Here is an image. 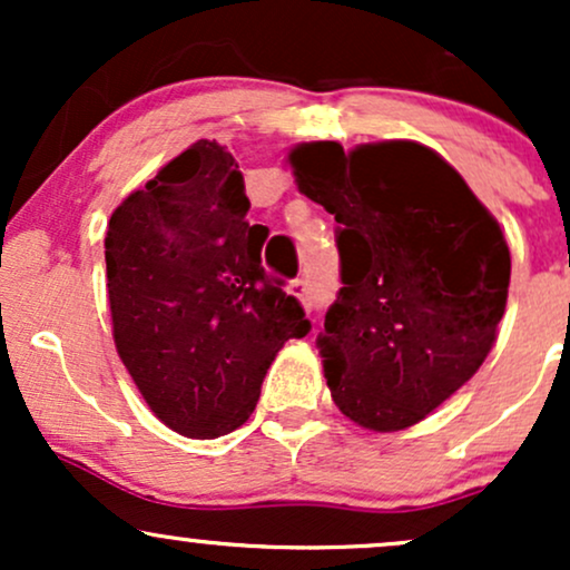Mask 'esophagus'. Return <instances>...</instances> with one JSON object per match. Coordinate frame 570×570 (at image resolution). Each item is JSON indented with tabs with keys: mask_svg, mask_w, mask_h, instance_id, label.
Segmentation results:
<instances>
[{
	"mask_svg": "<svg viewBox=\"0 0 570 570\" xmlns=\"http://www.w3.org/2000/svg\"><path fill=\"white\" fill-rule=\"evenodd\" d=\"M289 294H294V297H297L299 303H303L305 307H311V289H307V284H305L303 278L292 281V284H289Z\"/></svg>",
	"mask_w": 570,
	"mask_h": 570,
	"instance_id": "34e87169",
	"label": "esophagus"
}]
</instances>
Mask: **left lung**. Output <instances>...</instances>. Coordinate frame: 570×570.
I'll return each mask as SVG.
<instances>
[{
  "mask_svg": "<svg viewBox=\"0 0 570 570\" xmlns=\"http://www.w3.org/2000/svg\"><path fill=\"white\" fill-rule=\"evenodd\" d=\"M286 160L340 225L343 289L316 340L332 402L377 434L415 426L499 335L512 276L499 219L426 144L307 141Z\"/></svg>",
  "mask_w": 570,
  "mask_h": 570,
  "instance_id": "1",
  "label": "left lung"
}]
</instances>
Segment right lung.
Returning a JSON list of instances; mask_svg holds the SVG:
<instances>
[{
	"mask_svg": "<svg viewBox=\"0 0 570 570\" xmlns=\"http://www.w3.org/2000/svg\"><path fill=\"white\" fill-rule=\"evenodd\" d=\"M238 163L198 139L134 189L107 225L115 348L160 423L189 440L244 426L263 377L311 322L263 267Z\"/></svg>",
	"mask_w": 570,
	"mask_h": 570,
	"instance_id": "obj_1",
	"label": "right lung"
}]
</instances>
